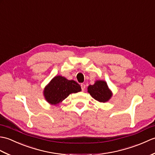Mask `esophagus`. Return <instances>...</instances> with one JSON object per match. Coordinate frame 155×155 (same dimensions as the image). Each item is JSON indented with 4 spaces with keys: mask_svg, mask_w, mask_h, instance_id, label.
Instances as JSON below:
<instances>
[{
    "mask_svg": "<svg viewBox=\"0 0 155 155\" xmlns=\"http://www.w3.org/2000/svg\"><path fill=\"white\" fill-rule=\"evenodd\" d=\"M81 89H82V91H84V89H85V84H83V83H82L81 84Z\"/></svg>",
    "mask_w": 155,
    "mask_h": 155,
    "instance_id": "obj_1",
    "label": "esophagus"
}]
</instances>
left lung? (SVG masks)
I'll list each match as a JSON object with an SVG mask.
<instances>
[{"label":"left lung","mask_w":155,"mask_h":155,"mask_svg":"<svg viewBox=\"0 0 155 155\" xmlns=\"http://www.w3.org/2000/svg\"><path fill=\"white\" fill-rule=\"evenodd\" d=\"M88 92L92 97L101 103L108 101L112 96L107 83L103 81H97L93 85H89L88 87Z\"/></svg>","instance_id":"left-lung-1"}]
</instances>
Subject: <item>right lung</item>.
I'll list each match as a JSON object with an SVG mask.
<instances>
[{"mask_svg": "<svg viewBox=\"0 0 155 155\" xmlns=\"http://www.w3.org/2000/svg\"><path fill=\"white\" fill-rule=\"evenodd\" d=\"M81 91V87L74 81H68L61 76L54 77L44 90V95L49 103L58 104L69 94Z\"/></svg>", "mask_w": 155, "mask_h": 155, "instance_id": "right-lung-1", "label": "right lung"}]
</instances>
